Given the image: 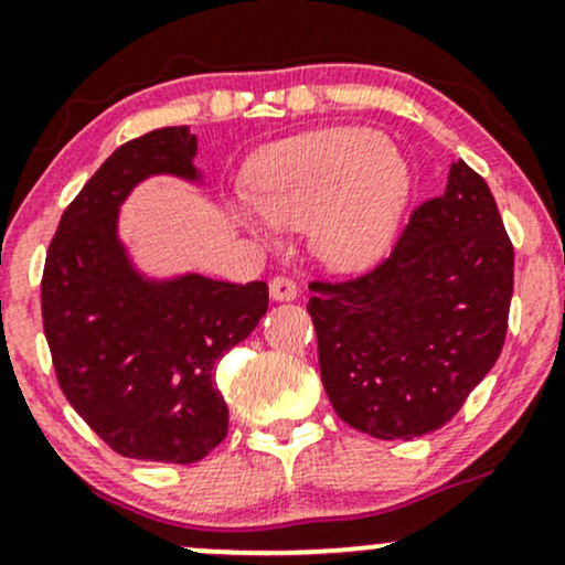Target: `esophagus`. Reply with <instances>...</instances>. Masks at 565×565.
<instances>
[{
  "mask_svg": "<svg viewBox=\"0 0 565 565\" xmlns=\"http://www.w3.org/2000/svg\"><path fill=\"white\" fill-rule=\"evenodd\" d=\"M268 291H270V297H274L276 302H287V300H295V297H297V284L291 281L289 276H276V278H270Z\"/></svg>",
  "mask_w": 565,
  "mask_h": 565,
  "instance_id": "34e87169",
  "label": "esophagus"
}]
</instances>
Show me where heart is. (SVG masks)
I'll return each instance as SVG.
<instances>
[{
  "instance_id": "b5f03b06",
  "label": "heart",
  "mask_w": 565,
  "mask_h": 565,
  "mask_svg": "<svg viewBox=\"0 0 565 565\" xmlns=\"http://www.w3.org/2000/svg\"><path fill=\"white\" fill-rule=\"evenodd\" d=\"M408 193V164L385 135L334 127L265 153L252 172V204L242 201L238 217L260 236L268 225L308 228L313 255L353 274L372 268L391 249Z\"/></svg>"
}]
</instances>
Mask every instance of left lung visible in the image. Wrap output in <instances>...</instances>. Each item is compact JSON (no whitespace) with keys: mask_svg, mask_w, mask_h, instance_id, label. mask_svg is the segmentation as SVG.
I'll list each match as a JSON object with an SVG mask.
<instances>
[{"mask_svg":"<svg viewBox=\"0 0 565 565\" xmlns=\"http://www.w3.org/2000/svg\"><path fill=\"white\" fill-rule=\"evenodd\" d=\"M512 260L489 185L459 159L385 263L310 284L321 382L337 417L382 440L449 423L502 353Z\"/></svg>","mask_w":565,"mask_h":565,"instance_id":"left-lung-1","label":"left lung"}]
</instances>
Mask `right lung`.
I'll use <instances>...</instances> for the list:
<instances>
[{
  "mask_svg": "<svg viewBox=\"0 0 565 565\" xmlns=\"http://www.w3.org/2000/svg\"><path fill=\"white\" fill-rule=\"evenodd\" d=\"M196 135L125 142L63 212L42 276V323L61 391L116 454L191 465L228 433L215 366L268 310L265 281L146 278L119 242V206L151 174L199 183Z\"/></svg>",
  "mask_w": 565,
  "mask_h": 565,
  "instance_id": "right-lung-1",
  "label": "right lung"
}]
</instances>
